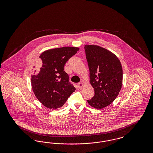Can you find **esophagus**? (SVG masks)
<instances>
[{"label": "esophagus", "mask_w": 153, "mask_h": 153, "mask_svg": "<svg viewBox=\"0 0 153 153\" xmlns=\"http://www.w3.org/2000/svg\"><path fill=\"white\" fill-rule=\"evenodd\" d=\"M83 85H84V84H83V83H82V82H79V83L77 84V87H78L79 88H81L83 87Z\"/></svg>", "instance_id": "1"}]
</instances>
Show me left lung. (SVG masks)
I'll list each match as a JSON object with an SVG mask.
<instances>
[{
	"instance_id": "8db88e82",
	"label": "left lung",
	"mask_w": 153,
	"mask_h": 153,
	"mask_svg": "<svg viewBox=\"0 0 153 153\" xmlns=\"http://www.w3.org/2000/svg\"><path fill=\"white\" fill-rule=\"evenodd\" d=\"M89 69V82L94 96L88 104L102 109L114 102L122 88L123 70L119 59L111 51L97 45L84 46Z\"/></svg>"
}]
</instances>
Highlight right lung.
<instances>
[{"mask_svg":"<svg viewBox=\"0 0 153 153\" xmlns=\"http://www.w3.org/2000/svg\"><path fill=\"white\" fill-rule=\"evenodd\" d=\"M79 50L77 47H62L45 51L39 56V72L31 75V83L34 95L45 107H61L75 91L64 69L66 62Z\"/></svg>","mask_w":153,"mask_h":153,"instance_id":"obj_1","label":"right lung"}]
</instances>
